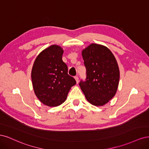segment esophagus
I'll return each mask as SVG.
<instances>
[{
  "mask_svg": "<svg viewBox=\"0 0 149 149\" xmlns=\"http://www.w3.org/2000/svg\"><path fill=\"white\" fill-rule=\"evenodd\" d=\"M74 78H75V79H76V83H79V78L78 77V76H75L74 77Z\"/></svg>",
  "mask_w": 149,
  "mask_h": 149,
  "instance_id": "obj_1",
  "label": "esophagus"
}]
</instances>
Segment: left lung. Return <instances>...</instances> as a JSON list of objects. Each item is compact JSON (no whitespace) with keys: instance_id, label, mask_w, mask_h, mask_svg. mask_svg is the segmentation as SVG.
<instances>
[{"instance_id":"1","label":"left lung","mask_w":149,"mask_h":149,"mask_svg":"<svg viewBox=\"0 0 149 149\" xmlns=\"http://www.w3.org/2000/svg\"><path fill=\"white\" fill-rule=\"evenodd\" d=\"M86 70L85 81L79 83L86 100L93 105H104L114 96L119 81V70L113 54L107 47L95 43L83 49Z\"/></svg>"}]
</instances>
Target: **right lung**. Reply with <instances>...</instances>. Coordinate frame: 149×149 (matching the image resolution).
Wrapping results in <instances>:
<instances>
[{
  "instance_id": "obj_1",
  "label": "right lung",
  "mask_w": 149,
  "mask_h": 149,
  "mask_svg": "<svg viewBox=\"0 0 149 149\" xmlns=\"http://www.w3.org/2000/svg\"><path fill=\"white\" fill-rule=\"evenodd\" d=\"M63 49L52 45L36 58L31 70L34 92L38 100L49 107L64 102L74 78L68 74V66L62 60Z\"/></svg>"
}]
</instances>
